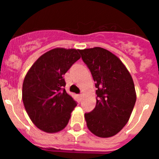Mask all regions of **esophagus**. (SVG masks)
Wrapping results in <instances>:
<instances>
[{
  "label": "esophagus",
  "mask_w": 159,
  "mask_h": 159,
  "mask_svg": "<svg viewBox=\"0 0 159 159\" xmlns=\"http://www.w3.org/2000/svg\"><path fill=\"white\" fill-rule=\"evenodd\" d=\"M78 97H79V99H80V100H82V99H83L82 94H80V95H78Z\"/></svg>",
  "instance_id": "34e87169"
}]
</instances>
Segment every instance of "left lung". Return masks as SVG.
I'll return each mask as SVG.
<instances>
[{
    "label": "left lung",
    "mask_w": 159,
    "mask_h": 159,
    "mask_svg": "<svg viewBox=\"0 0 159 159\" xmlns=\"http://www.w3.org/2000/svg\"><path fill=\"white\" fill-rule=\"evenodd\" d=\"M92 73L96 105L85 113L88 128L95 135H116L128 122L136 101L133 79L122 61L108 50L99 47L79 50Z\"/></svg>",
    "instance_id": "8db88e82"
}]
</instances>
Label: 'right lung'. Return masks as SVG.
Masks as SVG:
<instances>
[{
  "instance_id": "add662e5",
  "label": "right lung",
  "mask_w": 159,
  "mask_h": 159,
  "mask_svg": "<svg viewBox=\"0 0 159 159\" xmlns=\"http://www.w3.org/2000/svg\"><path fill=\"white\" fill-rule=\"evenodd\" d=\"M80 58L76 49H52L38 58L25 75L24 106L40 130L56 133L68 123L77 103L64 89V75Z\"/></svg>"
}]
</instances>
